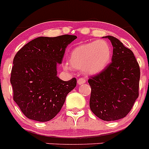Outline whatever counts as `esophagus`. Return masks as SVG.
<instances>
[{"instance_id": "1", "label": "esophagus", "mask_w": 149, "mask_h": 149, "mask_svg": "<svg viewBox=\"0 0 149 149\" xmlns=\"http://www.w3.org/2000/svg\"><path fill=\"white\" fill-rule=\"evenodd\" d=\"M85 82H86V79H84V78H80V79H78V84H79V85L83 84Z\"/></svg>"}]
</instances>
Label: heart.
<instances>
[{"mask_svg": "<svg viewBox=\"0 0 149 149\" xmlns=\"http://www.w3.org/2000/svg\"><path fill=\"white\" fill-rule=\"evenodd\" d=\"M111 49L104 40L81 44L73 49L70 56V64L76 69L84 68L89 74H97L106 68L111 60ZM68 70L69 67L64 66Z\"/></svg>", "mask_w": 149, "mask_h": 149, "instance_id": "obj_1", "label": "heart"}]
</instances>
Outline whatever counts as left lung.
I'll use <instances>...</instances> for the list:
<instances>
[{"label":"left lung","instance_id":"left-lung-1","mask_svg":"<svg viewBox=\"0 0 149 149\" xmlns=\"http://www.w3.org/2000/svg\"><path fill=\"white\" fill-rule=\"evenodd\" d=\"M105 38L113 46L111 63L100 73L90 76L89 107L102 120L125 117L139 95L141 71L133 52L113 36Z\"/></svg>","mask_w":149,"mask_h":149}]
</instances>
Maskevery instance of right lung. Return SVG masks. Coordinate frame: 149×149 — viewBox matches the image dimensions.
Masks as SVG:
<instances>
[{
  "mask_svg": "<svg viewBox=\"0 0 149 149\" xmlns=\"http://www.w3.org/2000/svg\"><path fill=\"white\" fill-rule=\"evenodd\" d=\"M76 38L73 35L38 37L16 54L10 79L13 99L27 118L42 122L52 119L76 87V78L65 81L57 76V64Z\"/></svg>",
  "mask_w": 149,
  "mask_h": 149,
  "instance_id": "add662e5",
  "label": "right lung"
}]
</instances>
